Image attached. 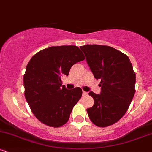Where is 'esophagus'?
<instances>
[{
	"instance_id": "obj_1",
	"label": "esophagus",
	"mask_w": 152,
	"mask_h": 152,
	"mask_svg": "<svg viewBox=\"0 0 152 152\" xmlns=\"http://www.w3.org/2000/svg\"><path fill=\"white\" fill-rule=\"evenodd\" d=\"M82 94H83V96H86L87 94H88V93H87V92H86V91H83V92H82Z\"/></svg>"
}]
</instances>
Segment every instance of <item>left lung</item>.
Returning <instances> with one entry per match:
<instances>
[{
  "label": "left lung",
  "instance_id": "obj_1",
  "mask_svg": "<svg viewBox=\"0 0 152 152\" xmlns=\"http://www.w3.org/2000/svg\"><path fill=\"white\" fill-rule=\"evenodd\" d=\"M80 48L102 86L99 94L88 93L94 104L87 113L96 126H110L125 114L135 94L136 74L132 63L126 55L112 47L85 45Z\"/></svg>",
  "mask_w": 152,
  "mask_h": 152
}]
</instances>
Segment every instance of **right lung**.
Wrapping results in <instances>:
<instances>
[{"label":"right lung","instance_id":"1","mask_svg":"<svg viewBox=\"0 0 152 152\" xmlns=\"http://www.w3.org/2000/svg\"><path fill=\"white\" fill-rule=\"evenodd\" d=\"M84 59L76 46H51L31 58L23 76L25 97L35 116L43 124L60 127L68 121L82 90L79 87L66 89L61 77L68 76L71 66Z\"/></svg>","mask_w":152,"mask_h":152}]
</instances>
